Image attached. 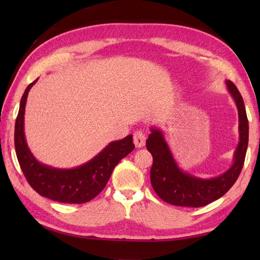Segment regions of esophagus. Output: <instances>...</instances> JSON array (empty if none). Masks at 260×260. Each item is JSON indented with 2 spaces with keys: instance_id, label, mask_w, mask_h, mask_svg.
Returning a JSON list of instances; mask_svg holds the SVG:
<instances>
[{
  "instance_id": "34e87169",
  "label": "esophagus",
  "mask_w": 260,
  "mask_h": 260,
  "mask_svg": "<svg viewBox=\"0 0 260 260\" xmlns=\"http://www.w3.org/2000/svg\"><path fill=\"white\" fill-rule=\"evenodd\" d=\"M134 144L136 147H143L145 145L146 141V133L144 131H136L134 133Z\"/></svg>"
}]
</instances>
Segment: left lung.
Masks as SVG:
<instances>
[{
  "mask_svg": "<svg viewBox=\"0 0 260 260\" xmlns=\"http://www.w3.org/2000/svg\"><path fill=\"white\" fill-rule=\"evenodd\" d=\"M225 85L235 99L239 115V144L235 152L234 164L228 171L212 179H200L183 172L172 156L161 131L151 128L146 147L153 156L151 183L156 194L167 203L179 207L199 208L207 206L227 193L235 184L245 163L249 125L239 90L233 81Z\"/></svg>",
  "mask_w": 260,
  "mask_h": 260,
  "instance_id": "8db88e82",
  "label": "left lung"
}]
</instances>
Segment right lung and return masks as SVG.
<instances>
[{
    "instance_id": "right-lung-1",
    "label": "right lung",
    "mask_w": 260,
    "mask_h": 260,
    "mask_svg": "<svg viewBox=\"0 0 260 260\" xmlns=\"http://www.w3.org/2000/svg\"><path fill=\"white\" fill-rule=\"evenodd\" d=\"M37 80L26 87L15 120L14 146L20 168L35 191L50 200L62 203H85L101 193L121 158L134 150L133 136L115 141L78 168L62 170L38 162L27 147L24 136V112L27 93Z\"/></svg>"
}]
</instances>
